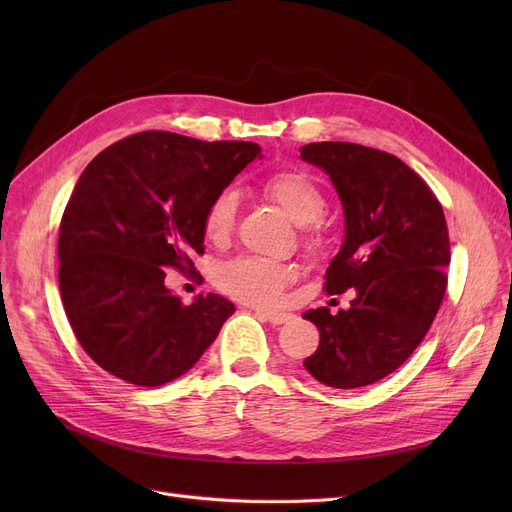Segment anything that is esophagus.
Returning a JSON list of instances; mask_svg holds the SVG:
<instances>
[{"label": "esophagus", "instance_id": "obj_1", "mask_svg": "<svg viewBox=\"0 0 512 512\" xmlns=\"http://www.w3.org/2000/svg\"><path fill=\"white\" fill-rule=\"evenodd\" d=\"M253 311H255L257 317L270 321V324H274V326H280V324H284V321H288L292 317L290 313H284V311H270V309H253Z\"/></svg>", "mask_w": 512, "mask_h": 512}]
</instances>
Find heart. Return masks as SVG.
<instances>
[{
  "label": "heart",
  "mask_w": 512,
  "mask_h": 512,
  "mask_svg": "<svg viewBox=\"0 0 512 512\" xmlns=\"http://www.w3.org/2000/svg\"><path fill=\"white\" fill-rule=\"evenodd\" d=\"M263 188L267 197H272L288 213V218L299 226H315L326 211L324 193L303 172H278L265 180ZM236 207L238 195L232 188H224L207 205L203 215V232L215 245H222L228 240L234 228ZM290 278V267L278 261L242 255L226 261L218 270L215 282L238 301L270 305L280 299Z\"/></svg>",
  "instance_id": "b5f03b06"
}]
</instances>
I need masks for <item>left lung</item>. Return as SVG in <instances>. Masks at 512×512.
<instances>
[{
    "instance_id": "left-lung-1",
    "label": "left lung",
    "mask_w": 512,
    "mask_h": 512,
    "mask_svg": "<svg viewBox=\"0 0 512 512\" xmlns=\"http://www.w3.org/2000/svg\"><path fill=\"white\" fill-rule=\"evenodd\" d=\"M301 159L324 170L344 211V240L326 270V290L355 288L351 309L303 317L319 330L303 361L330 388L386 378L421 344L446 292L450 242L442 205L396 155L355 143H309Z\"/></svg>"
}]
</instances>
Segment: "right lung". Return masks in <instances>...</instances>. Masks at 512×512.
<instances>
[{
  "label": "right lung",
  "mask_w": 512,
  "mask_h": 512,
  "mask_svg": "<svg viewBox=\"0 0 512 512\" xmlns=\"http://www.w3.org/2000/svg\"><path fill=\"white\" fill-rule=\"evenodd\" d=\"M261 159L245 141L149 130L101 151L80 174L60 224V292L87 355L143 388L191 369L234 305L209 292L182 305L164 267L193 272L211 199Z\"/></svg>",
  "instance_id": "obj_1"
}]
</instances>
